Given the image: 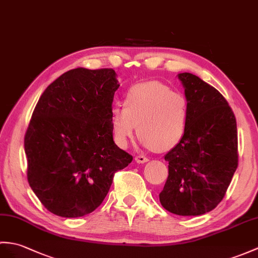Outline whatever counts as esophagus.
Instances as JSON below:
<instances>
[{
  "label": "esophagus",
  "instance_id": "34e87169",
  "mask_svg": "<svg viewBox=\"0 0 258 258\" xmlns=\"http://www.w3.org/2000/svg\"><path fill=\"white\" fill-rule=\"evenodd\" d=\"M148 160L149 159L147 157H145V156H143V155H142V156H136L135 157V161H136L137 164H145V163H147Z\"/></svg>",
  "mask_w": 258,
  "mask_h": 258
}]
</instances>
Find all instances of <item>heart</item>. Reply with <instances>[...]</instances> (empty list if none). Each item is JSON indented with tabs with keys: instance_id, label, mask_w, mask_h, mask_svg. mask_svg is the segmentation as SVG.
Returning a JSON list of instances; mask_svg holds the SVG:
<instances>
[{
	"instance_id": "heart-1",
	"label": "heart",
	"mask_w": 258,
	"mask_h": 258,
	"mask_svg": "<svg viewBox=\"0 0 258 258\" xmlns=\"http://www.w3.org/2000/svg\"><path fill=\"white\" fill-rule=\"evenodd\" d=\"M188 111L184 95L158 82L140 83L125 94L123 107L112 106L113 139L118 146L126 147L139 131L143 146L168 151L183 139Z\"/></svg>"
}]
</instances>
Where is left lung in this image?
Listing matches in <instances>:
<instances>
[{
	"instance_id": "left-lung-1",
	"label": "left lung",
	"mask_w": 258,
	"mask_h": 258,
	"mask_svg": "<svg viewBox=\"0 0 258 258\" xmlns=\"http://www.w3.org/2000/svg\"><path fill=\"white\" fill-rule=\"evenodd\" d=\"M189 102L187 131L165 155L168 178L159 201L177 215H202L222 201L237 168L236 119L217 89L192 74H178Z\"/></svg>"
}]
</instances>
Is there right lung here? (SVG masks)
<instances>
[{"instance_id":"1","label":"right lung","mask_w":258,"mask_h":258,"mask_svg":"<svg viewBox=\"0 0 258 258\" xmlns=\"http://www.w3.org/2000/svg\"><path fill=\"white\" fill-rule=\"evenodd\" d=\"M118 87L113 69L79 67L48 86L35 107L24 141L27 179L58 217L94 211L114 173L133 160L113 141L110 115Z\"/></svg>"}]
</instances>
